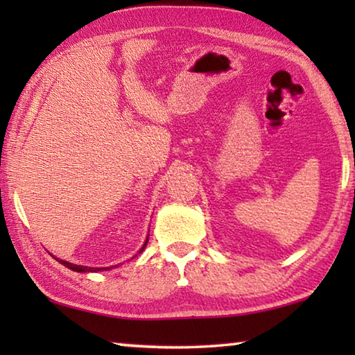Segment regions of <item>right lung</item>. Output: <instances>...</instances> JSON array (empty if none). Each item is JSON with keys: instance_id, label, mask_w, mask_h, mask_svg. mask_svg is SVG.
Returning a JSON list of instances; mask_svg holds the SVG:
<instances>
[{"instance_id": "right-lung-1", "label": "right lung", "mask_w": 355, "mask_h": 355, "mask_svg": "<svg viewBox=\"0 0 355 355\" xmlns=\"http://www.w3.org/2000/svg\"><path fill=\"white\" fill-rule=\"evenodd\" d=\"M147 243H148V236H147V239H146V243L142 244V248L139 249V252H137V254H141V252L146 249V245H147ZM136 257V255H135ZM56 260L61 263V264H64L65 268H69V269H71V271H75V272H98V271H110V269H112L114 266H110V268H89V266H81V264H73V263H69V261H65V260H59V258H56ZM119 266V264H117Z\"/></svg>"}]
</instances>
